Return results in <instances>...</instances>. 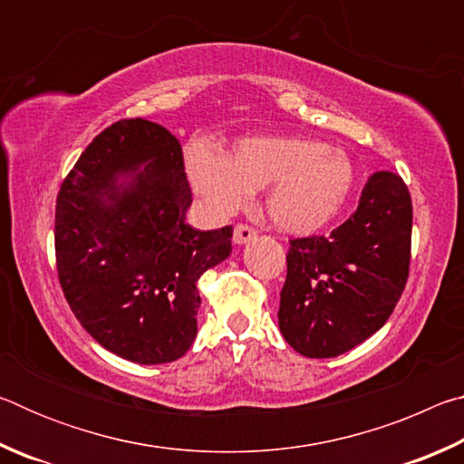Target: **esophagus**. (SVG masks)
I'll list each match as a JSON object with an SVG mask.
<instances>
[{"instance_id":"esophagus-1","label":"esophagus","mask_w":464,"mask_h":464,"mask_svg":"<svg viewBox=\"0 0 464 464\" xmlns=\"http://www.w3.org/2000/svg\"><path fill=\"white\" fill-rule=\"evenodd\" d=\"M256 229H251L249 225H235V229H233V241L237 243V246H243V243H247V241H251L256 237Z\"/></svg>"}]
</instances>
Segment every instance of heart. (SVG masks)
<instances>
[{
	"label": "heart",
	"instance_id": "obj_1",
	"mask_svg": "<svg viewBox=\"0 0 464 464\" xmlns=\"http://www.w3.org/2000/svg\"><path fill=\"white\" fill-rule=\"evenodd\" d=\"M186 169L215 215L237 213L254 190L266 188L264 208L272 225L296 235L327 227L354 190L348 155L309 137L243 139L227 157L207 145H192Z\"/></svg>",
	"mask_w": 464,
	"mask_h": 464
}]
</instances>
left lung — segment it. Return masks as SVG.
Instances as JSON below:
<instances>
[{
  "label": "left lung",
  "instance_id": "left-lung-1",
  "mask_svg": "<svg viewBox=\"0 0 464 464\" xmlns=\"http://www.w3.org/2000/svg\"><path fill=\"white\" fill-rule=\"evenodd\" d=\"M411 223L403 178L376 171L348 221L290 239L278 325L298 354L340 356L387 324L410 276Z\"/></svg>",
  "mask_w": 464,
  "mask_h": 464
}]
</instances>
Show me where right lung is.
I'll use <instances>...</instances> for the list:
<instances>
[{
	"label": "right lung",
	"mask_w": 464,
	"mask_h": 464,
	"mask_svg": "<svg viewBox=\"0 0 464 464\" xmlns=\"http://www.w3.org/2000/svg\"><path fill=\"white\" fill-rule=\"evenodd\" d=\"M190 202L182 145L145 119L110 124L61 184L54 256L63 295L85 332L130 362L186 354L198 329L196 282L231 254L233 227L192 229Z\"/></svg>",
	"instance_id": "right-lung-1"
}]
</instances>
